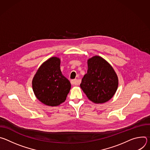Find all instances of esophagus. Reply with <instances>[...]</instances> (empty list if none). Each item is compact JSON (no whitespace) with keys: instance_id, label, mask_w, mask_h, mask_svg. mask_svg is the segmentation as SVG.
I'll return each instance as SVG.
<instances>
[{"instance_id":"esophagus-1","label":"esophagus","mask_w":150,"mask_h":150,"mask_svg":"<svg viewBox=\"0 0 150 150\" xmlns=\"http://www.w3.org/2000/svg\"><path fill=\"white\" fill-rule=\"evenodd\" d=\"M71 83L72 85H77L79 84V81L78 79H72L71 81Z\"/></svg>"}]
</instances>
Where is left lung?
<instances>
[{
  "label": "left lung",
  "mask_w": 150,
  "mask_h": 150,
  "mask_svg": "<svg viewBox=\"0 0 150 150\" xmlns=\"http://www.w3.org/2000/svg\"><path fill=\"white\" fill-rule=\"evenodd\" d=\"M118 86V78L110 64L96 56L88 59V70L80 87L88 99L95 103H103L111 99Z\"/></svg>",
  "instance_id": "left-lung-1"
}]
</instances>
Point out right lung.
I'll list each match as a JSON object with an SVG mask.
<instances>
[{
  "mask_svg": "<svg viewBox=\"0 0 150 150\" xmlns=\"http://www.w3.org/2000/svg\"><path fill=\"white\" fill-rule=\"evenodd\" d=\"M60 65L59 58H50L39 68L32 82L36 97L47 105L56 106L65 101L71 89V83L62 75Z\"/></svg>",
  "mask_w": 150,
  "mask_h": 150,
  "instance_id": "add662e5",
  "label": "right lung"
}]
</instances>
